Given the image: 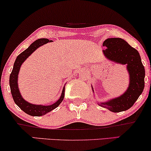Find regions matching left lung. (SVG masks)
Returning a JSON list of instances; mask_svg holds the SVG:
<instances>
[{
  "label": "left lung",
  "mask_w": 151,
  "mask_h": 151,
  "mask_svg": "<svg viewBox=\"0 0 151 151\" xmlns=\"http://www.w3.org/2000/svg\"><path fill=\"white\" fill-rule=\"evenodd\" d=\"M103 46L106 47L103 53L107 58L116 63L126 64L130 74V85L123 95L101 103L100 105L113 112L126 111L134 105L144 89V66L139 52L122 39H107Z\"/></svg>",
  "instance_id": "obj_1"
}]
</instances>
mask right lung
<instances>
[{"instance_id":"add662e5","label":"right lung","mask_w":151,"mask_h":151,"mask_svg":"<svg viewBox=\"0 0 151 151\" xmlns=\"http://www.w3.org/2000/svg\"><path fill=\"white\" fill-rule=\"evenodd\" d=\"M51 41L48 40V39H39L32 43L30 46L25 50L24 51L21 52L17 56L16 59L14 64L13 69L11 72L10 76H9V86H10V90L12 96L14 99V101L18 106L20 107L21 110H23L24 112L26 113L30 116H43L46 114V113L52 111V109H55L57 107L59 106V105L62 103L64 97V89L63 88L62 90V95L60 96V99L58 100L56 103L50 105H32L28 102L25 101L22 98V96L21 95L20 91H19L18 87V74L19 72V69L21 64L23 63V62L37 49V48L42 46L48 42H50Z\"/></svg>"}]
</instances>
